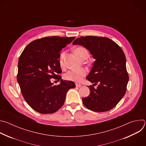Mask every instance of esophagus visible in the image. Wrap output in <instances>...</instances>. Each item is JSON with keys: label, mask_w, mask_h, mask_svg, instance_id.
Returning a JSON list of instances; mask_svg holds the SVG:
<instances>
[{"label": "esophagus", "mask_w": 146, "mask_h": 146, "mask_svg": "<svg viewBox=\"0 0 146 146\" xmlns=\"http://www.w3.org/2000/svg\"><path fill=\"white\" fill-rule=\"evenodd\" d=\"M76 86L77 87H78V88H80L81 87V85L80 84H76Z\"/></svg>", "instance_id": "obj_1"}]
</instances>
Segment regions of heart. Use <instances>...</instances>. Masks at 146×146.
Listing matches in <instances>:
<instances>
[{"label":"heart","instance_id":"obj_1","mask_svg":"<svg viewBox=\"0 0 146 146\" xmlns=\"http://www.w3.org/2000/svg\"><path fill=\"white\" fill-rule=\"evenodd\" d=\"M75 54L81 59L84 60L87 58L88 56V52L87 50L84 47H77L74 50ZM65 53L64 52L60 54L59 57V65L61 68H64L65 66L64 65V56ZM87 74V70L81 68L79 69H74L68 71L64 75V78L68 81H73L76 82H80L83 78H84Z\"/></svg>","mask_w":146,"mask_h":146}]
</instances>
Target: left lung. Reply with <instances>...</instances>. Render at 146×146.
<instances>
[{"label": "left lung", "instance_id": "1", "mask_svg": "<svg viewBox=\"0 0 146 146\" xmlns=\"http://www.w3.org/2000/svg\"><path fill=\"white\" fill-rule=\"evenodd\" d=\"M73 44L85 47L95 59L87 77L94 84L88 86L90 95L82 99L84 105L96 112L112 109L125 94L129 80L123 51L114 41L105 37L81 36ZM97 84L95 89L93 86Z\"/></svg>", "mask_w": 146, "mask_h": 146}]
</instances>
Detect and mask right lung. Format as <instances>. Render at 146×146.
Wrapping results in <instances>:
<instances>
[{"instance_id": "1", "label": "right lung", "mask_w": 146, "mask_h": 146, "mask_svg": "<svg viewBox=\"0 0 146 146\" xmlns=\"http://www.w3.org/2000/svg\"><path fill=\"white\" fill-rule=\"evenodd\" d=\"M75 37H46L34 40L24 50L18 64L17 81L28 105L41 114H50L63 106L66 93L76 87L73 81L62 80L58 58L60 51ZM52 78L61 83L54 86Z\"/></svg>"}]
</instances>
